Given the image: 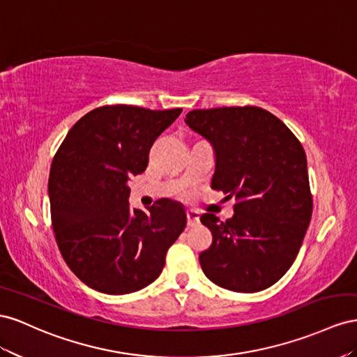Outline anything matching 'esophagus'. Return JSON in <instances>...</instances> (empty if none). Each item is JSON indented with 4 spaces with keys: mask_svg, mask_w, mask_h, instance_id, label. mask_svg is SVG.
Instances as JSON below:
<instances>
[{
    "mask_svg": "<svg viewBox=\"0 0 357 357\" xmlns=\"http://www.w3.org/2000/svg\"><path fill=\"white\" fill-rule=\"evenodd\" d=\"M187 222L190 227H196L200 222V215L196 211H187Z\"/></svg>",
    "mask_w": 357,
    "mask_h": 357,
    "instance_id": "34e87169",
    "label": "esophagus"
}]
</instances>
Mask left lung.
<instances>
[{"instance_id":"obj_1","label":"left lung","mask_w":357,"mask_h":357,"mask_svg":"<svg viewBox=\"0 0 357 357\" xmlns=\"http://www.w3.org/2000/svg\"><path fill=\"white\" fill-rule=\"evenodd\" d=\"M185 124L215 152L211 187L235 197L233 217L203 213L212 233L199 261L217 286L254 293L273 286L296 259L311 221L307 155L289 127L256 106L191 110Z\"/></svg>"}]
</instances>
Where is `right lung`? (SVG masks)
I'll return each instance as SVG.
<instances>
[{"label":"right lung","mask_w":357,"mask_h":357,"mask_svg":"<svg viewBox=\"0 0 357 357\" xmlns=\"http://www.w3.org/2000/svg\"><path fill=\"white\" fill-rule=\"evenodd\" d=\"M182 109L103 106L70 128L49 175L50 217L67 266L88 287L127 294L149 286L185 229L182 203L131 209L130 176L144 173L154 140Z\"/></svg>","instance_id":"obj_1"}]
</instances>
